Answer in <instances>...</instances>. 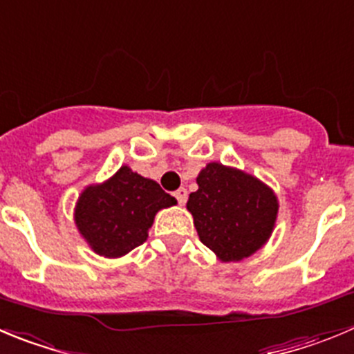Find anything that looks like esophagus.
I'll return each instance as SVG.
<instances>
[{"mask_svg":"<svg viewBox=\"0 0 354 354\" xmlns=\"http://www.w3.org/2000/svg\"><path fill=\"white\" fill-rule=\"evenodd\" d=\"M174 196L177 198V201H179V205H184L187 201V191L184 189V187H180V189H177L174 193Z\"/></svg>","mask_w":354,"mask_h":354,"instance_id":"1","label":"esophagus"}]
</instances>
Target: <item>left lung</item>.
I'll use <instances>...</instances> for the list:
<instances>
[{
	"label": "left lung",
	"instance_id": "1",
	"mask_svg": "<svg viewBox=\"0 0 354 354\" xmlns=\"http://www.w3.org/2000/svg\"><path fill=\"white\" fill-rule=\"evenodd\" d=\"M196 184L198 189L189 194L186 207L201 243L218 261H243L268 243L280 208L268 184L217 161L198 174Z\"/></svg>",
	"mask_w": 354,
	"mask_h": 354
}]
</instances>
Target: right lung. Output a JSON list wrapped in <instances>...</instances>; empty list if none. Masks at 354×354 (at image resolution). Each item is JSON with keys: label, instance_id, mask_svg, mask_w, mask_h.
Returning <instances> with one entry per match:
<instances>
[{"label": "right lung", "instance_id": "obj_1", "mask_svg": "<svg viewBox=\"0 0 354 354\" xmlns=\"http://www.w3.org/2000/svg\"><path fill=\"white\" fill-rule=\"evenodd\" d=\"M177 205L160 184L129 165L100 184H90L74 207L78 233L97 255L118 259L147 240L154 215Z\"/></svg>", "mask_w": 354, "mask_h": 354}]
</instances>
